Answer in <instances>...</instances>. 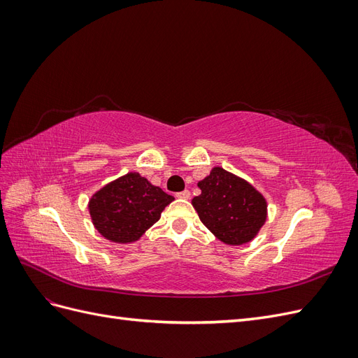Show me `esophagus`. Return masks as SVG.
<instances>
[{"instance_id":"esophagus-1","label":"esophagus","mask_w":358,"mask_h":358,"mask_svg":"<svg viewBox=\"0 0 358 358\" xmlns=\"http://www.w3.org/2000/svg\"><path fill=\"white\" fill-rule=\"evenodd\" d=\"M189 196H191V194H189V191H188V189H185V191H182V192H178V194H176V197H178V199H182V200H188V199H189Z\"/></svg>"}]
</instances>
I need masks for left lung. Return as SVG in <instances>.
I'll use <instances>...</instances> for the list:
<instances>
[{"label":"left lung","mask_w":358,"mask_h":358,"mask_svg":"<svg viewBox=\"0 0 358 358\" xmlns=\"http://www.w3.org/2000/svg\"><path fill=\"white\" fill-rule=\"evenodd\" d=\"M197 187L201 194L191 204L216 239L230 246L255 239L267 220V200L252 183L222 167H213Z\"/></svg>","instance_id":"left-lung-1"}]
</instances>
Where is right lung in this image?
<instances>
[{
	"label": "right lung",
	"instance_id": "right-lung-1",
	"mask_svg": "<svg viewBox=\"0 0 358 358\" xmlns=\"http://www.w3.org/2000/svg\"><path fill=\"white\" fill-rule=\"evenodd\" d=\"M173 200L175 197L137 171H129L95 191L88 210L95 230L104 239L127 245L137 242Z\"/></svg>",
	"mask_w": 358,
	"mask_h": 358
}]
</instances>
